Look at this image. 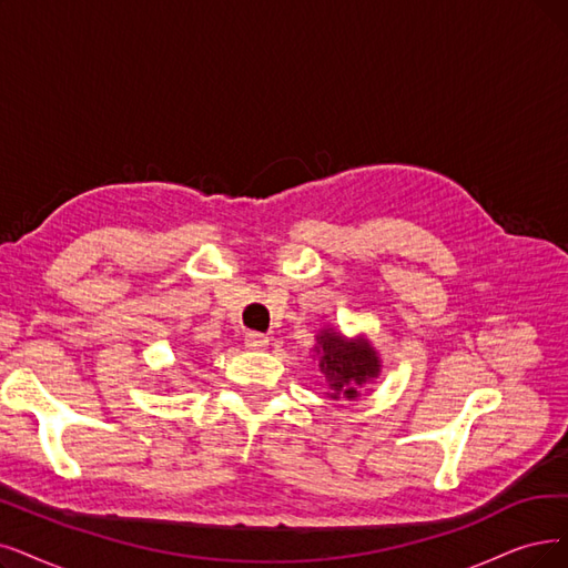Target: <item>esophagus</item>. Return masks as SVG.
I'll list each match as a JSON object with an SVG mask.
<instances>
[{"instance_id":"obj_1","label":"esophagus","mask_w":568,"mask_h":568,"mask_svg":"<svg viewBox=\"0 0 568 568\" xmlns=\"http://www.w3.org/2000/svg\"><path fill=\"white\" fill-rule=\"evenodd\" d=\"M267 343H270V339H267L263 333L248 331V333L244 335V345H246L248 349H254V352H261V349H265V347H267Z\"/></svg>"}]
</instances>
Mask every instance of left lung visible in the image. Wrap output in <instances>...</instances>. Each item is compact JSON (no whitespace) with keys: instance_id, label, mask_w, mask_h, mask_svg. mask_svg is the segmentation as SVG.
<instances>
[{"instance_id":"8db88e82","label":"left lung","mask_w":568,"mask_h":568,"mask_svg":"<svg viewBox=\"0 0 568 568\" xmlns=\"http://www.w3.org/2000/svg\"><path fill=\"white\" fill-rule=\"evenodd\" d=\"M320 368L326 375L331 398L345 396L356 398L358 387L366 384L371 377H377L379 361L368 343L356 339L349 343L343 335H335L333 331H324L320 335Z\"/></svg>"}]
</instances>
